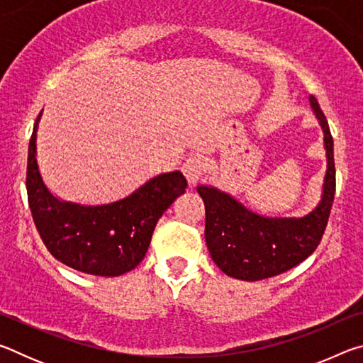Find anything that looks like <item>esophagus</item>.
I'll use <instances>...</instances> for the list:
<instances>
[{
    "label": "esophagus",
    "mask_w": 363,
    "mask_h": 363,
    "mask_svg": "<svg viewBox=\"0 0 363 363\" xmlns=\"http://www.w3.org/2000/svg\"><path fill=\"white\" fill-rule=\"evenodd\" d=\"M206 163L205 158L201 155H192L189 157L182 164V173L186 176L189 184H196L201 176L205 173Z\"/></svg>",
    "instance_id": "34e87169"
}]
</instances>
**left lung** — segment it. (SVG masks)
Returning <instances> with one entry per match:
<instances>
[{"label": "left lung", "mask_w": 363, "mask_h": 363, "mask_svg": "<svg viewBox=\"0 0 363 363\" xmlns=\"http://www.w3.org/2000/svg\"><path fill=\"white\" fill-rule=\"evenodd\" d=\"M309 102L322 126L327 150L322 200L315 210L303 218H266L216 187H196L206 211V247L229 277L256 281L286 272L314 253L322 240L336 187L333 138L315 97L309 96Z\"/></svg>", "instance_id": "1"}]
</instances>
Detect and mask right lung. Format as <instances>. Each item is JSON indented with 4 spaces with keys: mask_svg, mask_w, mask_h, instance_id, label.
I'll list each match as a JSON object with an SVG mask.
<instances>
[{
    "mask_svg": "<svg viewBox=\"0 0 363 363\" xmlns=\"http://www.w3.org/2000/svg\"><path fill=\"white\" fill-rule=\"evenodd\" d=\"M41 113L28 145L27 194L43 243L56 259L79 272L101 277L130 272L144 259L158 219L186 192V177L181 171L155 176L126 199L108 205L59 200L43 181L36 160Z\"/></svg>",
    "mask_w": 363,
    "mask_h": 363,
    "instance_id": "add662e5",
    "label": "right lung"
}]
</instances>
